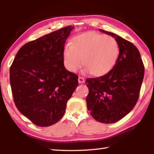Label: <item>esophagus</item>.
Here are the masks:
<instances>
[{"instance_id": "obj_1", "label": "esophagus", "mask_w": 154, "mask_h": 154, "mask_svg": "<svg viewBox=\"0 0 154 154\" xmlns=\"http://www.w3.org/2000/svg\"><path fill=\"white\" fill-rule=\"evenodd\" d=\"M78 82H79V83H83L85 82L84 78L82 77H79V78H78Z\"/></svg>"}]
</instances>
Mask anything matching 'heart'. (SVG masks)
<instances>
[{
	"label": "heart",
	"instance_id": "b5f03b06",
	"mask_svg": "<svg viewBox=\"0 0 154 154\" xmlns=\"http://www.w3.org/2000/svg\"><path fill=\"white\" fill-rule=\"evenodd\" d=\"M119 53L118 43L111 36L89 32L78 35L64 50L65 66L75 72L83 64L85 71L94 76H103L116 65ZM84 63H82V60Z\"/></svg>",
	"mask_w": 154,
	"mask_h": 154
}]
</instances>
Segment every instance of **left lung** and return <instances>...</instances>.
Listing matches in <instances>:
<instances>
[{
	"mask_svg": "<svg viewBox=\"0 0 154 154\" xmlns=\"http://www.w3.org/2000/svg\"><path fill=\"white\" fill-rule=\"evenodd\" d=\"M115 38L119 54L113 69L103 76L88 78V110L96 121L111 124L120 120L136 105L144 77V64L139 49L130 41L100 29Z\"/></svg>",
	"mask_w": 154,
	"mask_h": 154,
	"instance_id": "obj_1",
	"label": "left lung"
}]
</instances>
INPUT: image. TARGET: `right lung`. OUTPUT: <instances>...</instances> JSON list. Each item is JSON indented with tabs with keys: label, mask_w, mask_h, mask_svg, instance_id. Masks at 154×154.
I'll return each instance as SVG.
<instances>
[{
	"label": "right lung",
	"mask_w": 154,
	"mask_h": 154,
	"mask_svg": "<svg viewBox=\"0 0 154 154\" xmlns=\"http://www.w3.org/2000/svg\"><path fill=\"white\" fill-rule=\"evenodd\" d=\"M73 28H62L26 43L10 68L15 105L36 126L58 122L78 85L77 75L64 66V45Z\"/></svg>",
	"instance_id": "add662e5"
}]
</instances>
